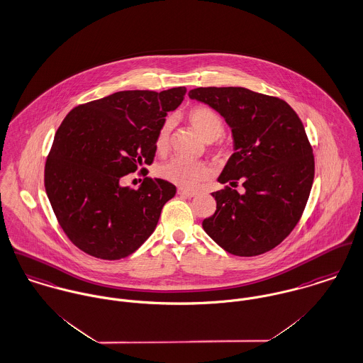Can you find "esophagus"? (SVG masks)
<instances>
[{
  "label": "esophagus",
  "mask_w": 363,
  "mask_h": 363,
  "mask_svg": "<svg viewBox=\"0 0 363 363\" xmlns=\"http://www.w3.org/2000/svg\"><path fill=\"white\" fill-rule=\"evenodd\" d=\"M177 194L182 196V197L191 198L196 197L197 193L193 191V190H187V189H177Z\"/></svg>",
  "instance_id": "1"
}]
</instances>
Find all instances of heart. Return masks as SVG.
I'll use <instances>...</instances> for the list:
<instances>
[{
    "mask_svg": "<svg viewBox=\"0 0 363 363\" xmlns=\"http://www.w3.org/2000/svg\"><path fill=\"white\" fill-rule=\"evenodd\" d=\"M187 118L193 128L205 140L216 141L213 151L218 157L225 158L230 154V145L223 140H216L225 133V119L215 109L205 105H196L187 112ZM170 130L172 119H166L160 126L155 135V147L158 152H165L167 150ZM158 173L162 179L179 187L193 189L211 177L212 169L203 161H190L186 158L174 157L160 166Z\"/></svg>",
    "mask_w": 363,
    "mask_h": 363,
    "instance_id": "heart-1",
    "label": "heart"
}]
</instances>
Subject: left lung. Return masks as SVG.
Returning <instances> with one entry per match:
<instances>
[{
    "label": "left lung",
    "instance_id": "left-lung-1",
    "mask_svg": "<svg viewBox=\"0 0 363 363\" xmlns=\"http://www.w3.org/2000/svg\"><path fill=\"white\" fill-rule=\"evenodd\" d=\"M229 123L235 152L212 193L216 211L202 228L223 250L255 257L297 226L311 194L315 157L297 112L284 101L244 87H198L189 93ZM246 189L240 195L235 187Z\"/></svg>",
    "mask_w": 363,
    "mask_h": 363
}]
</instances>
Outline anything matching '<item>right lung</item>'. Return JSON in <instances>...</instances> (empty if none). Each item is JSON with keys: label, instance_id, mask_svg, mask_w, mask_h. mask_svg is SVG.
<instances>
[{"label": "right lung", "instance_id": "obj_1", "mask_svg": "<svg viewBox=\"0 0 363 363\" xmlns=\"http://www.w3.org/2000/svg\"><path fill=\"white\" fill-rule=\"evenodd\" d=\"M186 87L161 93L118 91L74 106L55 133L44 186L57 220L83 252L106 261L129 257L155 230L176 187L144 179L133 190L123 177L151 165L155 135Z\"/></svg>", "mask_w": 363, "mask_h": 363}]
</instances>
